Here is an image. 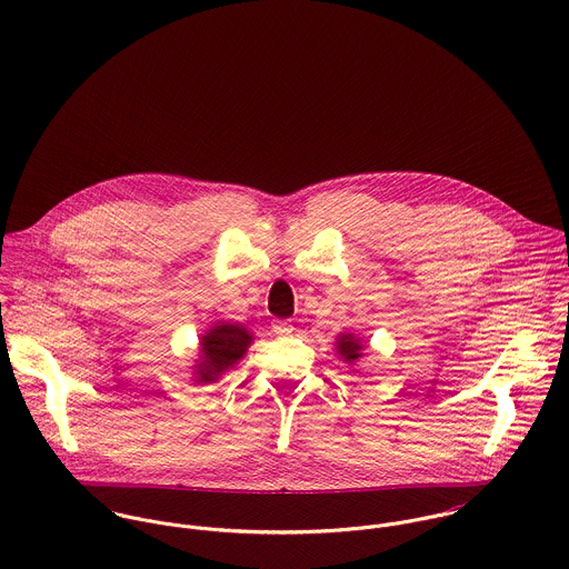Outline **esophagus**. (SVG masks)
Returning a JSON list of instances; mask_svg holds the SVG:
<instances>
[{
	"mask_svg": "<svg viewBox=\"0 0 569 569\" xmlns=\"http://www.w3.org/2000/svg\"><path fill=\"white\" fill-rule=\"evenodd\" d=\"M271 328H273V332H276L278 337H287V335L293 332V325H291L289 320H276Z\"/></svg>",
	"mask_w": 569,
	"mask_h": 569,
	"instance_id": "esophagus-1",
	"label": "esophagus"
}]
</instances>
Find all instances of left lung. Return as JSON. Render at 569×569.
<instances>
[{
    "label": "left lung",
    "instance_id": "left-lung-1",
    "mask_svg": "<svg viewBox=\"0 0 569 569\" xmlns=\"http://www.w3.org/2000/svg\"><path fill=\"white\" fill-rule=\"evenodd\" d=\"M337 352H339V357L343 359V361H348V363H352V361H357V359H361V350H363V343L359 341V337H355L352 332H341L339 337H337Z\"/></svg>",
    "mask_w": 569,
    "mask_h": 569
}]
</instances>
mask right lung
Returning a JSON list of instances; mask_svg holds the SVG:
<instances>
[{
    "label": "right lung",
    "instance_id": "add662e5",
    "mask_svg": "<svg viewBox=\"0 0 569 569\" xmlns=\"http://www.w3.org/2000/svg\"><path fill=\"white\" fill-rule=\"evenodd\" d=\"M249 330L241 325L217 322L199 341L201 357L197 368V383H214L226 370L243 359L249 343Z\"/></svg>",
    "mask_w": 569,
    "mask_h": 569
}]
</instances>
